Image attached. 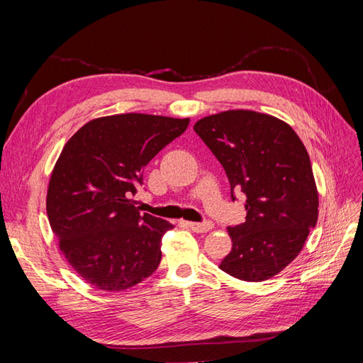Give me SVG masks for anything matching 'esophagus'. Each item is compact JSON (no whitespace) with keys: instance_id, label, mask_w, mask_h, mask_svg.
I'll use <instances>...</instances> for the list:
<instances>
[{"instance_id":"obj_1","label":"esophagus","mask_w":363,"mask_h":363,"mask_svg":"<svg viewBox=\"0 0 363 363\" xmlns=\"http://www.w3.org/2000/svg\"><path fill=\"white\" fill-rule=\"evenodd\" d=\"M186 225H188L192 232L195 233H206L208 232V230L213 228V224L211 221H206V223H186Z\"/></svg>"}]
</instances>
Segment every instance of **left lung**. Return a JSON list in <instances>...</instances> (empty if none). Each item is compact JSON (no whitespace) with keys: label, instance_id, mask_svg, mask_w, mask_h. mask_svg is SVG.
<instances>
[{"label":"left lung","instance_id":"1","mask_svg":"<svg viewBox=\"0 0 363 363\" xmlns=\"http://www.w3.org/2000/svg\"><path fill=\"white\" fill-rule=\"evenodd\" d=\"M195 133L223 164L232 189L247 195L244 224L227 227L232 251L219 269L263 281L300 255L318 221L309 155L284 121L255 111H225L196 121Z\"/></svg>","mask_w":363,"mask_h":363}]
</instances>
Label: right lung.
Wrapping results in <instances>:
<instances>
[{"label": "right lung", "mask_w": 363, "mask_h": 363, "mask_svg": "<svg viewBox=\"0 0 363 363\" xmlns=\"http://www.w3.org/2000/svg\"><path fill=\"white\" fill-rule=\"evenodd\" d=\"M189 118L121 113L86 123L65 144L47 192V215L62 255L94 288L125 291L150 277L162 236L174 225L130 200L142 171L179 138Z\"/></svg>", "instance_id": "right-lung-1"}]
</instances>
